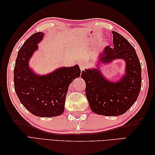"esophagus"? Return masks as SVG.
<instances>
[{
  "instance_id": "obj_1",
  "label": "esophagus",
  "mask_w": 155,
  "mask_h": 155,
  "mask_svg": "<svg viewBox=\"0 0 155 155\" xmlns=\"http://www.w3.org/2000/svg\"><path fill=\"white\" fill-rule=\"evenodd\" d=\"M87 65V63L86 62L84 61H81L80 62V64H79V66H80V68L81 69V71H83L84 68L86 67V66Z\"/></svg>"
}]
</instances>
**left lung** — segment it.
<instances>
[{"label": "left lung", "mask_w": 155, "mask_h": 155, "mask_svg": "<svg viewBox=\"0 0 155 155\" xmlns=\"http://www.w3.org/2000/svg\"><path fill=\"white\" fill-rule=\"evenodd\" d=\"M114 47H105L98 57L97 67L82 71L86 83L85 93L93 113L107 117L119 116L135 103L140 91L141 66L135 49L126 38L115 31ZM122 59L125 62V74L116 81L108 80L100 71L103 64Z\"/></svg>", "instance_id": "left-lung-1"}]
</instances>
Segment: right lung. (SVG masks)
I'll list each match as a JSON object with an SVG mask.
<instances>
[{
	"instance_id": "add662e5",
	"label": "right lung",
	"mask_w": 155,
	"mask_h": 155,
	"mask_svg": "<svg viewBox=\"0 0 155 155\" xmlns=\"http://www.w3.org/2000/svg\"><path fill=\"white\" fill-rule=\"evenodd\" d=\"M44 33L31 36L18 51L14 68V84L20 101L37 117H54L63 113L68 87L81 75L79 66L61 67L40 75L29 67V61L38 50Z\"/></svg>"
}]
</instances>
